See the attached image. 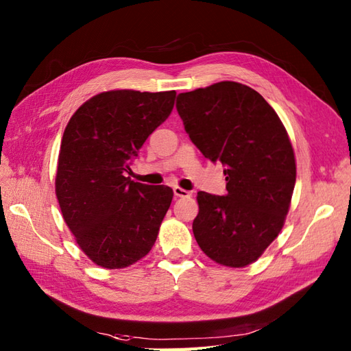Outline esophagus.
Here are the masks:
<instances>
[{
	"instance_id": "esophagus-1",
	"label": "esophagus",
	"mask_w": 351,
	"mask_h": 351,
	"mask_svg": "<svg viewBox=\"0 0 351 351\" xmlns=\"http://www.w3.org/2000/svg\"><path fill=\"white\" fill-rule=\"evenodd\" d=\"M173 193H175L176 197H189V196L191 195L190 191L184 190V189H181V187H173Z\"/></svg>"
}]
</instances>
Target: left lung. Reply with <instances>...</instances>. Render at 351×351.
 Returning a JSON list of instances; mask_svg holds the SVG:
<instances>
[{"mask_svg":"<svg viewBox=\"0 0 351 351\" xmlns=\"http://www.w3.org/2000/svg\"><path fill=\"white\" fill-rule=\"evenodd\" d=\"M176 110L205 158L225 166V196L197 193L199 247L221 265H249L279 235L289 210L295 160L285 126L256 90L234 81L180 93Z\"/></svg>","mask_w":351,"mask_h":351,"instance_id":"left-lung-1","label":"left lung"}]
</instances>
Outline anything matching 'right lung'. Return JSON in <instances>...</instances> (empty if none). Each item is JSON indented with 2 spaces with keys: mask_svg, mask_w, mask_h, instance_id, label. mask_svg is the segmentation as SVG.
Returning a JSON list of instances; mask_svg holds the SVG:
<instances>
[{
  "mask_svg": "<svg viewBox=\"0 0 351 351\" xmlns=\"http://www.w3.org/2000/svg\"><path fill=\"white\" fill-rule=\"evenodd\" d=\"M176 92L111 90L66 126L56 195L66 225L95 264L123 268L146 256L173 197L166 185L125 176L146 138L169 117Z\"/></svg>",
  "mask_w": 351,
  "mask_h": 351,
  "instance_id": "right-lung-1",
  "label": "right lung"
}]
</instances>
